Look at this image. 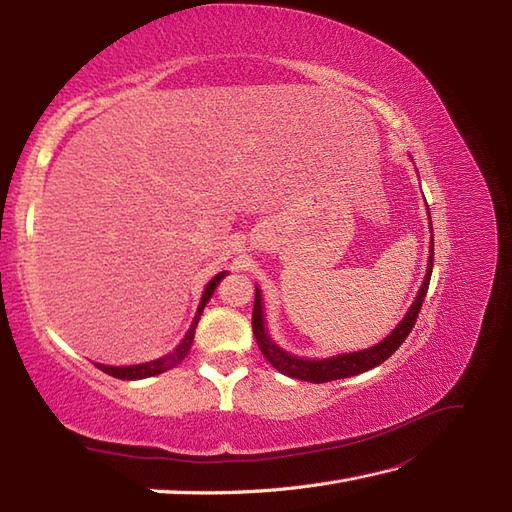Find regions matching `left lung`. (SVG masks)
<instances>
[{"label":"left lung","instance_id":"1","mask_svg":"<svg viewBox=\"0 0 512 512\" xmlns=\"http://www.w3.org/2000/svg\"><path fill=\"white\" fill-rule=\"evenodd\" d=\"M431 268H433V253L429 257L427 277H424V281H422V288L418 292L416 301H413V306L409 308L407 317L400 321L398 328L391 332L385 341H380L378 345L369 347V350H363V352L323 358V361H308V358L290 356L284 350H279V347L268 339L266 328H264V314H262V295H259V290L255 288L253 334H255V339H257L259 350H262V354L268 358V363L273 365L275 369H279L281 374H286L290 378L308 380V383H330V380H339V378L363 374V372H367V369H372V367H376L380 363H385L387 358L394 354L402 343H405L409 332L413 330V325H416V321H418L422 301H424V297H427L429 281H431Z\"/></svg>","mask_w":512,"mask_h":512}]
</instances>
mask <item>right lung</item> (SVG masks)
Masks as SVG:
<instances>
[{
	"instance_id": "right-lung-1",
	"label": "right lung",
	"mask_w": 512,
	"mask_h": 512,
	"mask_svg": "<svg viewBox=\"0 0 512 512\" xmlns=\"http://www.w3.org/2000/svg\"><path fill=\"white\" fill-rule=\"evenodd\" d=\"M224 275H226V273L215 275V277L209 281V286L204 288V295H202V301H200V306H198V312H195V319H193V323H191V328H189L187 336H184V339H182V343H180V345L176 347V350H173L171 354H167L165 358H158V361L143 363V365H132V367H110V365H96V367H99L101 372L114 376V378H121V380H136V378H149V376L162 374V372H167V369H171V367H176L178 363H182V361H184V356H187V354H189V350H191L193 334H195V328H198L200 314H202V310H204V306H206V301L211 299L215 286L220 284Z\"/></svg>"
}]
</instances>
